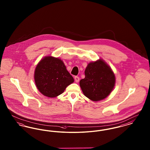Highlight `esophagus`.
I'll return each instance as SVG.
<instances>
[{
    "instance_id": "obj_1",
    "label": "esophagus",
    "mask_w": 150,
    "mask_h": 150,
    "mask_svg": "<svg viewBox=\"0 0 150 150\" xmlns=\"http://www.w3.org/2000/svg\"><path fill=\"white\" fill-rule=\"evenodd\" d=\"M79 80H80V79H79L78 76H75V81L76 83H78L79 81Z\"/></svg>"
}]
</instances>
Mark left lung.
Returning a JSON list of instances; mask_svg holds the SVG:
<instances>
[{"label": "left lung", "mask_w": 150, "mask_h": 150, "mask_svg": "<svg viewBox=\"0 0 150 150\" xmlns=\"http://www.w3.org/2000/svg\"><path fill=\"white\" fill-rule=\"evenodd\" d=\"M115 75L102 59L89 63L85 70V78L80 81L84 96L94 102L105 99L114 89Z\"/></svg>", "instance_id": "1"}]
</instances>
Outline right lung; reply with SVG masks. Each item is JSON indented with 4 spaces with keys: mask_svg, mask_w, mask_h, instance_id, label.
I'll return each mask as SVG.
<instances>
[{
    "mask_svg": "<svg viewBox=\"0 0 150 150\" xmlns=\"http://www.w3.org/2000/svg\"><path fill=\"white\" fill-rule=\"evenodd\" d=\"M34 80L38 91L49 98H54L64 92L74 79L60 58L48 56L37 64Z\"/></svg>",
    "mask_w": 150,
    "mask_h": 150,
    "instance_id": "1",
    "label": "right lung"
}]
</instances>
